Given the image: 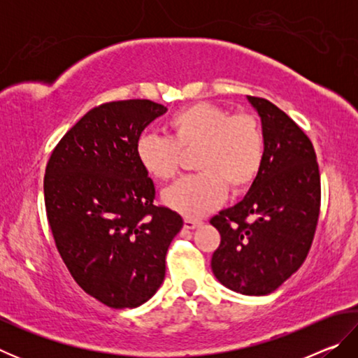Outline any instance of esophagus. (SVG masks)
<instances>
[{
	"label": "esophagus",
	"instance_id": "34e87169",
	"mask_svg": "<svg viewBox=\"0 0 358 358\" xmlns=\"http://www.w3.org/2000/svg\"><path fill=\"white\" fill-rule=\"evenodd\" d=\"M202 224L201 220H196V217H186L185 220V229H196Z\"/></svg>",
	"mask_w": 358,
	"mask_h": 358
}]
</instances>
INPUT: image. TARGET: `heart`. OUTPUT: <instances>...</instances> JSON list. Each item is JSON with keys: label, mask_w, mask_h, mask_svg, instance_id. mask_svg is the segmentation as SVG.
<instances>
[{"label": "heart", "mask_w": 358, "mask_h": 358, "mask_svg": "<svg viewBox=\"0 0 358 358\" xmlns=\"http://www.w3.org/2000/svg\"><path fill=\"white\" fill-rule=\"evenodd\" d=\"M167 137L143 134L136 143V157L155 180L178 173L183 153L196 150L197 173L178 180L162 194L164 202L185 216L208 213L222 202L227 187L241 192L262 169L265 137L252 113H229L210 102H194L175 112L166 123Z\"/></svg>", "instance_id": "obj_1"}]
</instances>
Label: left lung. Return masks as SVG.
Returning a JSON list of instances; mask_svg holds the SVG:
<instances>
[{"mask_svg":"<svg viewBox=\"0 0 358 358\" xmlns=\"http://www.w3.org/2000/svg\"><path fill=\"white\" fill-rule=\"evenodd\" d=\"M262 120V169L245 199L210 224L221 243L211 270L224 286L266 295L292 276L310 252L320 211V173L313 142L270 101L248 96Z\"/></svg>","mask_w":358,"mask_h":358,"instance_id":"1","label":"left lung"}]
</instances>
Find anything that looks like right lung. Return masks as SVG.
Instances as JSON below:
<instances>
[{"instance_id": "1", "label": "right lung", "mask_w": 358, "mask_h": 358, "mask_svg": "<svg viewBox=\"0 0 358 358\" xmlns=\"http://www.w3.org/2000/svg\"><path fill=\"white\" fill-rule=\"evenodd\" d=\"M167 108L150 99L92 108L53 148L44 202L71 276L108 308H136L164 281L166 256L183 217L155 203L136 143Z\"/></svg>"}]
</instances>
